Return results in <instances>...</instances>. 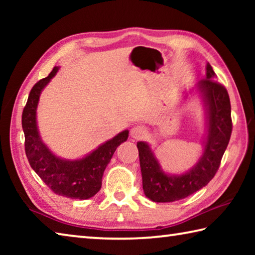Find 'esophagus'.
Returning a JSON list of instances; mask_svg holds the SVG:
<instances>
[{
  "label": "esophagus",
  "mask_w": 255,
  "mask_h": 255,
  "mask_svg": "<svg viewBox=\"0 0 255 255\" xmlns=\"http://www.w3.org/2000/svg\"><path fill=\"white\" fill-rule=\"evenodd\" d=\"M147 133V130L144 126L141 125H137V126H133L130 129V136L133 138V139H140V138H144Z\"/></svg>",
  "instance_id": "obj_1"
}]
</instances>
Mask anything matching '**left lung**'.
<instances>
[{"label":"left lung","mask_w":255,"mask_h":255,"mask_svg":"<svg viewBox=\"0 0 255 255\" xmlns=\"http://www.w3.org/2000/svg\"><path fill=\"white\" fill-rule=\"evenodd\" d=\"M206 71V79L197 84L206 107L207 132L204 152L196 165L183 174H167L162 170L149 145L145 141L137 143L144 193L152 201L184 199L208 184L221 165L232 133L231 101L225 86L214 80L216 74L209 63Z\"/></svg>","instance_id":"left-lung-1"}]
</instances>
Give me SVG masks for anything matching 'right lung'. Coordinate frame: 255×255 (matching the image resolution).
<instances>
[{"mask_svg":"<svg viewBox=\"0 0 255 255\" xmlns=\"http://www.w3.org/2000/svg\"><path fill=\"white\" fill-rule=\"evenodd\" d=\"M58 72L55 66L50 74L33 85L22 112L24 149L30 166L56 195L85 200L101 189L102 176L118 146L127 140L128 130L99 146L92 153L80 159H64L51 152L42 143L37 127V107L45 86Z\"/></svg>","mask_w":255,"mask_h":255,"instance_id":"right-lung-1","label":"right lung"}]
</instances>
